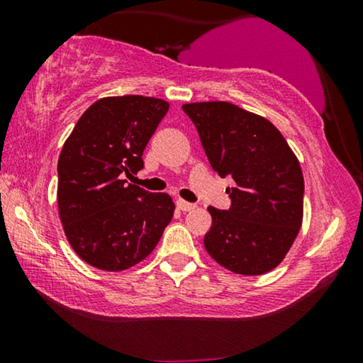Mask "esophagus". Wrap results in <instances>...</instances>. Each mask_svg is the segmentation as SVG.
Segmentation results:
<instances>
[{"instance_id":"esophagus-1","label":"esophagus","mask_w":363,"mask_h":363,"mask_svg":"<svg viewBox=\"0 0 363 363\" xmlns=\"http://www.w3.org/2000/svg\"><path fill=\"white\" fill-rule=\"evenodd\" d=\"M177 208L182 211H190L195 208V205H193V203H188L185 200H177Z\"/></svg>"}]
</instances>
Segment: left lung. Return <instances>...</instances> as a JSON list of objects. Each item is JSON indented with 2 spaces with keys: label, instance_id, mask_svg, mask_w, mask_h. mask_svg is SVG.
Instances as JSON below:
<instances>
[{
  "label": "left lung",
  "instance_id": "obj_1",
  "mask_svg": "<svg viewBox=\"0 0 363 363\" xmlns=\"http://www.w3.org/2000/svg\"><path fill=\"white\" fill-rule=\"evenodd\" d=\"M211 167L231 175L228 211L208 206L205 250L225 269L259 276L279 266L304 216V177L282 133L235 104H185Z\"/></svg>",
  "mask_w": 363,
  "mask_h": 363
}]
</instances>
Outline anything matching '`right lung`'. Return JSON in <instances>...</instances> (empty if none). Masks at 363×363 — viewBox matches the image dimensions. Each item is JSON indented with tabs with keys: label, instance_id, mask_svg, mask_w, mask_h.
Wrapping results in <instances>:
<instances>
[{
	"label": "right lung",
	"instance_id": "obj_1",
	"mask_svg": "<svg viewBox=\"0 0 363 363\" xmlns=\"http://www.w3.org/2000/svg\"><path fill=\"white\" fill-rule=\"evenodd\" d=\"M170 104L143 96L102 97L79 118L57 162V208L76 255L118 272L155 250L175 203L122 180L143 167V150Z\"/></svg>",
	"mask_w": 363,
	"mask_h": 363
}]
</instances>
